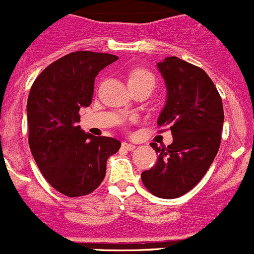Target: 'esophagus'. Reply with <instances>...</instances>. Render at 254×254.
Returning <instances> with one entry per match:
<instances>
[{
	"instance_id": "obj_1",
	"label": "esophagus",
	"mask_w": 254,
	"mask_h": 254,
	"mask_svg": "<svg viewBox=\"0 0 254 254\" xmlns=\"http://www.w3.org/2000/svg\"><path fill=\"white\" fill-rule=\"evenodd\" d=\"M122 146H123V149L127 150V151H131V150H134L135 147H136V146H135V145L129 144V142H123Z\"/></svg>"
}]
</instances>
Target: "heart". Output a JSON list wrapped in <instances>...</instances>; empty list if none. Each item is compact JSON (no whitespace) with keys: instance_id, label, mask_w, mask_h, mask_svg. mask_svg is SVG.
Returning <instances> with one entry per match:
<instances>
[{"instance_id":"obj_1","label":"heart","mask_w":254,"mask_h":254,"mask_svg":"<svg viewBox=\"0 0 254 254\" xmlns=\"http://www.w3.org/2000/svg\"><path fill=\"white\" fill-rule=\"evenodd\" d=\"M145 80H151V82H154V77H152L151 73L146 69L137 68V69H134L129 74V84H131V83L145 82Z\"/></svg>"}]
</instances>
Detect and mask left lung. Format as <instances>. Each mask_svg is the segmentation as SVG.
I'll return each mask as SVG.
<instances>
[{
    "label": "left lung",
    "instance_id": "1",
    "mask_svg": "<svg viewBox=\"0 0 254 254\" xmlns=\"http://www.w3.org/2000/svg\"><path fill=\"white\" fill-rule=\"evenodd\" d=\"M157 68L167 89L157 125L171 130L174 141L167 147L150 144L159 157L142 172L141 181L156 197L176 198L192 190L210 169L220 149L225 115L220 93L200 67L167 57Z\"/></svg>",
    "mask_w": 254,
    "mask_h": 254
}]
</instances>
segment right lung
Listing matches in <instances>:
<instances>
[{
    "instance_id": "right-lung-1",
    "label": "right lung",
    "mask_w": 254,
    "mask_h": 254,
    "mask_svg": "<svg viewBox=\"0 0 254 254\" xmlns=\"http://www.w3.org/2000/svg\"><path fill=\"white\" fill-rule=\"evenodd\" d=\"M117 56L77 51L49 64L27 100L28 142L37 166L52 187L68 197L93 192L104 180L107 160L119 140L85 134L79 110L89 107L95 77Z\"/></svg>"
}]
</instances>
